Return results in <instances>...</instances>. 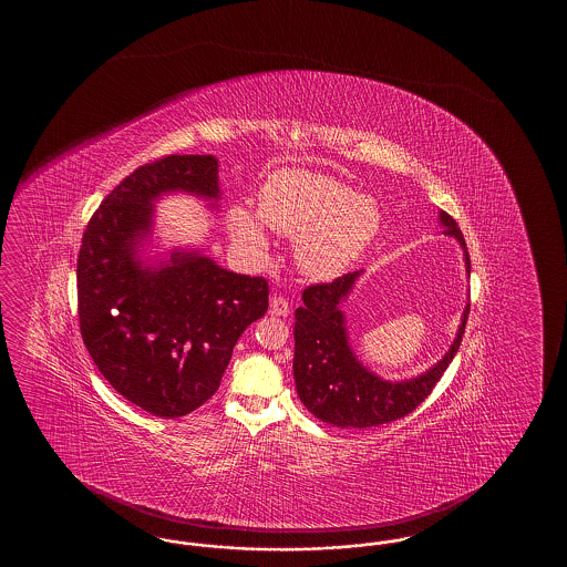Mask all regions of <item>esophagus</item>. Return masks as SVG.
I'll return each mask as SVG.
<instances>
[{"label": "esophagus", "instance_id": "34e87169", "mask_svg": "<svg viewBox=\"0 0 567 567\" xmlns=\"http://www.w3.org/2000/svg\"><path fill=\"white\" fill-rule=\"evenodd\" d=\"M269 308H271L274 316H288L289 313L288 300L281 298V296H271L269 298Z\"/></svg>", "mask_w": 567, "mask_h": 567}]
</instances>
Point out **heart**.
<instances>
[{
  "label": "heart",
  "mask_w": 567,
  "mask_h": 567,
  "mask_svg": "<svg viewBox=\"0 0 567 567\" xmlns=\"http://www.w3.org/2000/svg\"><path fill=\"white\" fill-rule=\"evenodd\" d=\"M257 216L269 229L293 239V259L306 276L332 279L361 257L383 227V210L371 196L310 169H279L259 193ZM258 218V219H259ZM254 213L230 206L227 229L251 257H264L269 237Z\"/></svg>",
  "instance_id": "b5f03b06"
}]
</instances>
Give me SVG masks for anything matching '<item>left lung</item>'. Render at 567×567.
I'll return each instance as SVG.
<instances>
[{
    "mask_svg": "<svg viewBox=\"0 0 567 567\" xmlns=\"http://www.w3.org/2000/svg\"><path fill=\"white\" fill-rule=\"evenodd\" d=\"M437 223L444 227V235L460 243L466 274H471V257L456 220L440 210ZM362 274L364 269H359L330 284L303 289V303L296 310L293 379L298 395L320 422L337 427H373L415 410L456 357L471 312V303H466L454 342L434 367L411 379L386 381L359 361L342 312Z\"/></svg>",
    "mask_w": 567,
    "mask_h": 567,
    "instance_id": "obj_1",
    "label": "left lung"
}]
</instances>
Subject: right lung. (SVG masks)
Masks as SVG:
<instances>
[{
	"instance_id": "1",
	"label": "right lung",
	"mask_w": 567,
	"mask_h": 567,
	"mask_svg": "<svg viewBox=\"0 0 567 567\" xmlns=\"http://www.w3.org/2000/svg\"><path fill=\"white\" fill-rule=\"evenodd\" d=\"M168 194L218 210L217 157H162L121 182L86 225L76 293L83 342L109 385L156 417H182L215 395L269 289L196 247L150 255Z\"/></svg>"
}]
</instances>
